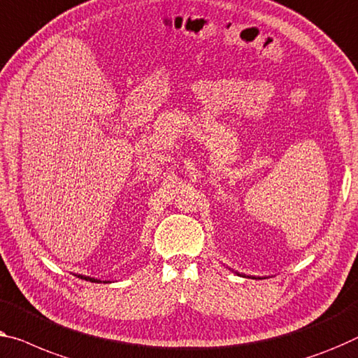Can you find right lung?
Returning <instances> with one entry per match:
<instances>
[{"instance_id":"right-lung-1","label":"right lung","mask_w":358,"mask_h":358,"mask_svg":"<svg viewBox=\"0 0 358 358\" xmlns=\"http://www.w3.org/2000/svg\"><path fill=\"white\" fill-rule=\"evenodd\" d=\"M78 278H82V280H85V281H92V282H99V280H96V278H92V276H85V275H77Z\"/></svg>"}]
</instances>
